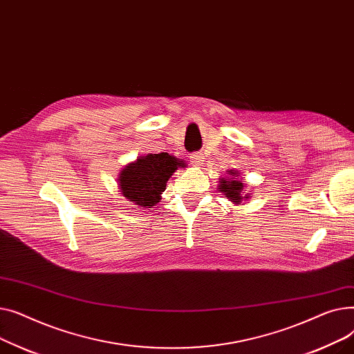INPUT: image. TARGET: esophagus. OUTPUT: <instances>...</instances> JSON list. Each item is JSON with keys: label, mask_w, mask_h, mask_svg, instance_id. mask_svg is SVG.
<instances>
[{"label": "esophagus", "mask_w": 354, "mask_h": 354, "mask_svg": "<svg viewBox=\"0 0 354 354\" xmlns=\"http://www.w3.org/2000/svg\"><path fill=\"white\" fill-rule=\"evenodd\" d=\"M189 159H191V163H192L194 166H199V165L203 162V155L199 153V152H195V153H191Z\"/></svg>", "instance_id": "esophagus-1"}]
</instances>
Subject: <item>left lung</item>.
Wrapping results in <instances>:
<instances>
[{
    "instance_id": "left-lung-1",
    "label": "left lung",
    "mask_w": 354,
    "mask_h": 354,
    "mask_svg": "<svg viewBox=\"0 0 354 354\" xmlns=\"http://www.w3.org/2000/svg\"><path fill=\"white\" fill-rule=\"evenodd\" d=\"M230 176L227 178H219L218 189L225 195L227 199H230L235 205H243V202L248 201L251 194H244L245 183L243 179H239L238 171H227Z\"/></svg>"
}]
</instances>
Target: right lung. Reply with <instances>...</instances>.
I'll return each instance as SVG.
<instances>
[{"label":"right lung","instance_id":"obj_1","mask_svg":"<svg viewBox=\"0 0 354 354\" xmlns=\"http://www.w3.org/2000/svg\"><path fill=\"white\" fill-rule=\"evenodd\" d=\"M178 167H187L185 162L169 153H147L130 162L119 172L118 185L129 205L152 208L162 199L166 182Z\"/></svg>","mask_w":354,"mask_h":354}]
</instances>
